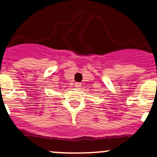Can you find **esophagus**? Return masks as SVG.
Returning a JSON list of instances; mask_svg holds the SVG:
<instances>
[{
  "label": "esophagus",
  "mask_w": 157,
  "mask_h": 157,
  "mask_svg": "<svg viewBox=\"0 0 157 157\" xmlns=\"http://www.w3.org/2000/svg\"><path fill=\"white\" fill-rule=\"evenodd\" d=\"M75 86H76V88H80L81 86V84L79 83V82H76V83L75 84Z\"/></svg>",
  "instance_id": "34e87169"
}]
</instances>
